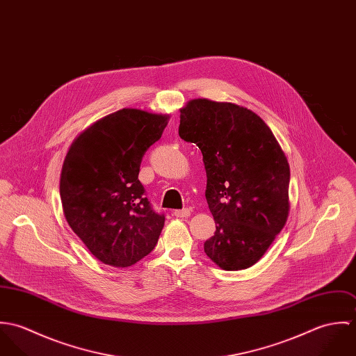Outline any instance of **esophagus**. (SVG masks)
Here are the masks:
<instances>
[{
    "label": "esophagus",
    "instance_id": "1",
    "mask_svg": "<svg viewBox=\"0 0 356 356\" xmlns=\"http://www.w3.org/2000/svg\"><path fill=\"white\" fill-rule=\"evenodd\" d=\"M172 215L175 216V218H188V216H191V209L189 208H184V209H175L174 212H172Z\"/></svg>",
    "mask_w": 356,
    "mask_h": 356
}]
</instances>
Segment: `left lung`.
<instances>
[{"instance_id": "obj_1", "label": "left lung", "mask_w": 356, "mask_h": 356, "mask_svg": "<svg viewBox=\"0 0 356 356\" xmlns=\"http://www.w3.org/2000/svg\"><path fill=\"white\" fill-rule=\"evenodd\" d=\"M179 137L203 153L205 199L216 223L204 252L220 268L260 260L289 215V163L254 111L195 99L179 109Z\"/></svg>"}]
</instances>
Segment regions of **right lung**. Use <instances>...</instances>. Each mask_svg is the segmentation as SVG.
I'll return each instance as SVG.
<instances>
[{"label": "right lung", "instance_id": "right-lung-1", "mask_svg": "<svg viewBox=\"0 0 356 356\" xmlns=\"http://www.w3.org/2000/svg\"><path fill=\"white\" fill-rule=\"evenodd\" d=\"M170 115L123 108L85 129L60 174L65 220L104 264L127 267L149 254L164 226L138 179L144 153Z\"/></svg>", "mask_w": 356, "mask_h": 356}]
</instances>
